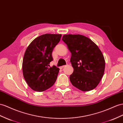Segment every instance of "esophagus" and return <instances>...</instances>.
Here are the masks:
<instances>
[{
  "instance_id": "obj_1",
  "label": "esophagus",
  "mask_w": 123,
  "mask_h": 123,
  "mask_svg": "<svg viewBox=\"0 0 123 123\" xmlns=\"http://www.w3.org/2000/svg\"><path fill=\"white\" fill-rule=\"evenodd\" d=\"M65 67H66V65H63V66H61V67H60V69H62L63 68H64Z\"/></svg>"
}]
</instances>
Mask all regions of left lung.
Instances as JSON below:
<instances>
[{
  "label": "left lung",
  "mask_w": 123,
  "mask_h": 123,
  "mask_svg": "<svg viewBox=\"0 0 123 123\" xmlns=\"http://www.w3.org/2000/svg\"><path fill=\"white\" fill-rule=\"evenodd\" d=\"M62 40L72 53L70 62L74 68L70 76L72 84L83 92L98 86L105 69L103 55L95 43L81 35H64Z\"/></svg>",
  "instance_id": "left-lung-1"
}]
</instances>
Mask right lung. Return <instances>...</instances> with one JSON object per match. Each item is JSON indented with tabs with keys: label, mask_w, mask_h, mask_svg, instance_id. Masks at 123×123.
<instances>
[{
	"label": "right lung",
	"mask_w": 123,
	"mask_h": 123,
	"mask_svg": "<svg viewBox=\"0 0 123 123\" xmlns=\"http://www.w3.org/2000/svg\"><path fill=\"white\" fill-rule=\"evenodd\" d=\"M62 35L46 34L36 38L27 47L23 60V76L31 89L43 92L55 84L59 68L53 65V48L60 40Z\"/></svg>",
	"instance_id": "right-lung-1"
}]
</instances>
